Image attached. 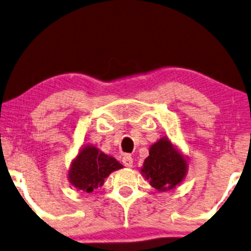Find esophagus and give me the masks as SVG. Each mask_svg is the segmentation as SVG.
Masks as SVG:
<instances>
[{
	"label": "esophagus",
	"mask_w": 251,
	"mask_h": 251,
	"mask_svg": "<svg viewBox=\"0 0 251 251\" xmlns=\"http://www.w3.org/2000/svg\"><path fill=\"white\" fill-rule=\"evenodd\" d=\"M122 163H123V166H125V167L131 168L132 164H133V159L131 157V155H128V154H126V155L122 157Z\"/></svg>",
	"instance_id": "1"
}]
</instances>
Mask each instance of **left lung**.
I'll list each match as a JSON object with an SVG mask.
<instances>
[{
  "instance_id": "1",
  "label": "left lung",
  "mask_w": 251,
  "mask_h": 251,
  "mask_svg": "<svg viewBox=\"0 0 251 251\" xmlns=\"http://www.w3.org/2000/svg\"><path fill=\"white\" fill-rule=\"evenodd\" d=\"M187 162L166 138L151 146L150 155L144 161L142 173L159 191L171 190L186 174Z\"/></svg>"
}]
</instances>
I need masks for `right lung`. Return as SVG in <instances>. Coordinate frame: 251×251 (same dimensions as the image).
<instances>
[{"label": "right lung", "instance_id": "add662e5", "mask_svg": "<svg viewBox=\"0 0 251 251\" xmlns=\"http://www.w3.org/2000/svg\"><path fill=\"white\" fill-rule=\"evenodd\" d=\"M122 164L114 157L99 152L94 146L80 151L70 170V180L77 190L90 193L104 184L112 171L121 169Z\"/></svg>", "mask_w": 251, "mask_h": 251}]
</instances>
